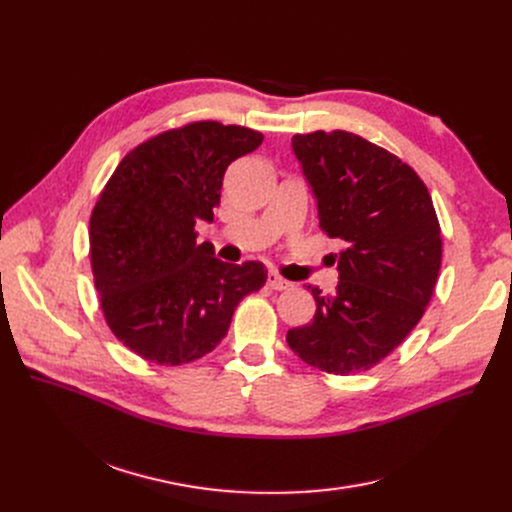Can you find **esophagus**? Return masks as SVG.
Segmentation results:
<instances>
[{
    "instance_id": "1",
    "label": "esophagus",
    "mask_w": 512,
    "mask_h": 512,
    "mask_svg": "<svg viewBox=\"0 0 512 512\" xmlns=\"http://www.w3.org/2000/svg\"><path fill=\"white\" fill-rule=\"evenodd\" d=\"M266 283H269V287L275 289V291H285V289L294 287V283H289L287 279H283V277L277 275V273H269V279H266Z\"/></svg>"
}]
</instances>
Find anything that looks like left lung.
<instances>
[{"instance_id": "left-lung-1", "label": "left lung", "mask_w": 512, "mask_h": 512, "mask_svg": "<svg viewBox=\"0 0 512 512\" xmlns=\"http://www.w3.org/2000/svg\"><path fill=\"white\" fill-rule=\"evenodd\" d=\"M319 204V227L342 243L333 296L312 291V323L287 331L310 367L369 371L417 327L442 264V229L429 191L406 162L348 131L294 135Z\"/></svg>"}]
</instances>
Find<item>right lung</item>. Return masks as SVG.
Segmentation results:
<instances>
[{
	"label": "right lung",
	"mask_w": 512,
	"mask_h": 512,
	"mask_svg": "<svg viewBox=\"0 0 512 512\" xmlns=\"http://www.w3.org/2000/svg\"><path fill=\"white\" fill-rule=\"evenodd\" d=\"M262 133L198 120L131 150L89 221L91 273L106 325L148 362L179 367L210 354L237 304L266 283L262 262L218 260L198 221L221 204L227 166Z\"/></svg>",
	"instance_id": "1"
}]
</instances>
